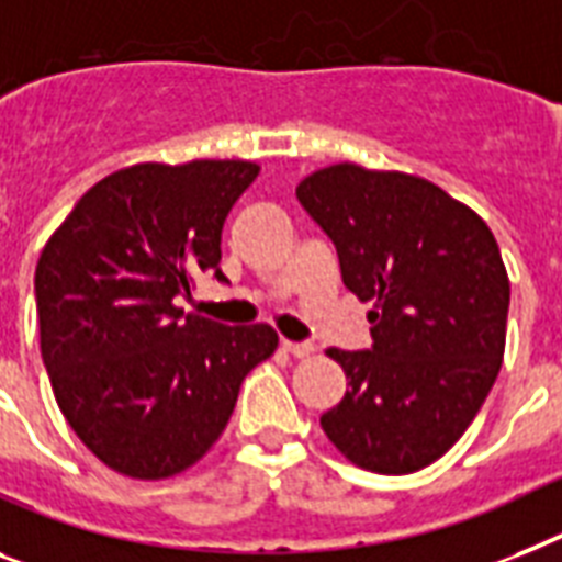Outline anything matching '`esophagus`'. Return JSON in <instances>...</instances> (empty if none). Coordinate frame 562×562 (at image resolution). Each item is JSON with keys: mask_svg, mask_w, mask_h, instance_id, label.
I'll use <instances>...</instances> for the list:
<instances>
[{"mask_svg": "<svg viewBox=\"0 0 562 562\" xmlns=\"http://www.w3.org/2000/svg\"><path fill=\"white\" fill-rule=\"evenodd\" d=\"M282 348L291 353V357H311L314 346L311 342H294V339H282Z\"/></svg>", "mask_w": 562, "mask_h": 562, "instance_id": "34e87169", "label": "esophagus"}]
</instances>
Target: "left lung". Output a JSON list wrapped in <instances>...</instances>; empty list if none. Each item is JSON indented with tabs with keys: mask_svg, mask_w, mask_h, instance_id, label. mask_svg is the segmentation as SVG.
<instances>
[{
	"mask_svg": "<svg viewBox=\"0 0 562 562\" xmlns=\"http://www.w3.org/2000/svg\"><path fill=\"white\" fill-rule=\"evenodd\" d=\"M369 311L371 351L328 348L348 391L319 426L376 474H412L463 437L503 366L508 273L492 228L434 182L339 162L296 186Z\"/></svg>",
	"mask_w": 562,
	"mask_h": 562,
	"instance_id": "8db88e82",
	"label": "left lung"
}]
</instances>
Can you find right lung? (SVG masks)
Listing matches in <instances>:
<instances>
[{
    "instance_id": "obj_1",
    "label": "right lung",
    "mask_w": 562,
    "mask_h": 562,
    "mask_svg": "<svg viewBox=\"0 0 562 562\" xmlns=\"http://www.w3.org/2000/svg\"><path fill=\"white\" fill-rule=\"evenodd\" d=\"M259 173L245 159L139 162L99 179L50 234L33 291L54 397L79 440L134 480L209 454L245 374L277 351L271 325L186 314L220 271L223 223Z\"/></svg>"
}]
</instances>
